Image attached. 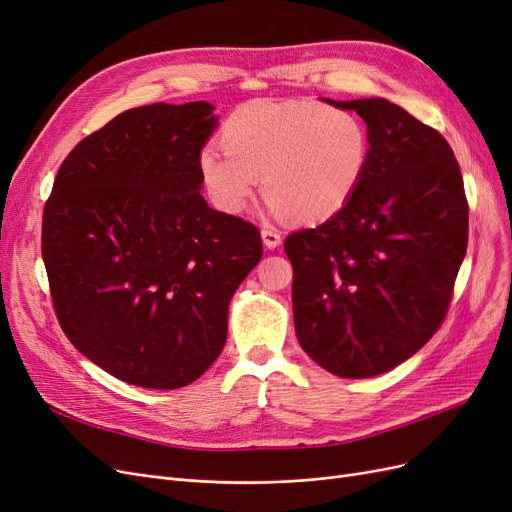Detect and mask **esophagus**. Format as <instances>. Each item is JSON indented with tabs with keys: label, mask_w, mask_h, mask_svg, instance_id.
<instances>
[{
	"label": "esophagus",
	"mask_w": 512,
	"mask_h": 512,
	"mask_svg": "<svg viewBox=\"0 0 512 512\" xmlns=\"http://www.w3.org/2000/svg\"><path fill=\"white\" fill-rule=\"evenodd\" d=\"M260 235H262V241H265V245L269 247V250H275V247L282 243L280 230H275V228H262Z\"/></svg>",
	"instance_id": "1"
}]
</instances>
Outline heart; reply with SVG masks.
<instances>
[{"mask_svg": "<svg viewBox=\"0 0 512 512\" xmlns=\"http://www.w3.org/2000/svg\"><path fill=\"white\" fill-rule=\"evenodd\" d=\"M363 119L314 100H254L222 123V145L207 143L198 170L213 203L228 213L252 205L258 177L277 215L320 224L342 211L369 162Z\"/></svg>", "mask_w": 512, "mask_h": 512, "instance_id": "1", "label": "heart"}]
</instances>
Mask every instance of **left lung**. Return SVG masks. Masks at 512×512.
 <instances>
[{
  "instance_id": "8db88e82",
  "label": "left lung",
  "mask_w": 512,
  "mask_h": 512,
  "mask_svg": "<svg viewBox=\"0 0 512 512\" xmlns=\"http://www.w3.org/2000/svg\"><path fill=\"white\" fill-rule=\"evenodd\" d=\"M324 102L356 111L371 147L348 205L286 237L294 331L331 374L371 378L440 329L468 247V200L438 130L384 98Z\"/></svg>"
}]
</instances>
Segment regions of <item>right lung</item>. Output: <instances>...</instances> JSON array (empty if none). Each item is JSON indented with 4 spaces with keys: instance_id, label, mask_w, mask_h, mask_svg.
Returning a JSON list of instances; mask_svg holds the SVG:
<instances>
[{
    "instance_id": "right-lung-1",
    "label": "right lung",
    "mask_w": 512,
    "mask_h": 512,
    "mask_svg": "<svg viewBox=\"0 0 512 512\" xmlns=\"http://www.w3.org/2000/svg\"><path fill=\"white\" fill-rule=\"evenodd\" d=\"M213 104L130 108L61 162L42 215V260L61 329L108 374L181 389L218 359L228 303L260 232L200 194Z\"/></svg>"
}]
</instances>
